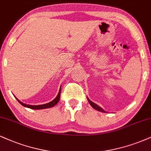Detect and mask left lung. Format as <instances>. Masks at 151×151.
I'll list each match as a JSON object with an SVG mask.
<instances>
[{
	"instance_id": "8db88e82",
	"label": "left lung",
	"mask_w": 151,
	"mask_h": 151,
	"mask_svg": "<svg viewBox=\"0 0 151 151\" xmlns=\"http://www.w3.org/2000/svg\"><path fill=\"white\" fill-rule=\"evenodd\" d=\"M87 100H88V101H89V103H90V104L91 106H92V108H94V109H96V110H97V111H101V112H103V113H106V112L105 111H104V109H102L101 107L100 106H99L97 105V104H94V102H92V101H90V99H89L88 98H87Z\"/></svg>"
}]
</instances>
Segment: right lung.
<instances>
[{
	"label": "right lung",
	"instance_id": "1",
	"mask_svg": "<svg viewBox=\"0 0 151 151\" xmlns=\"http://www.w3.org/2000/svg\"><path fill=\"white\" fill-rule=\"evenodd\" d=\"M60 94H61V87H60V90H59L58 94H57V96H56V98L55 99L52 100V101L49 102V103L45 104H42V105H36V106L29 105V104H26L22 103V102L20 101L17 98H16V99H17V100L19 101V103L21 104L24 107L29 108V109H48V108L52 107V106H55L57 103H58L59 101V99H60Z\"/></svg>",
	"mask_w": 151,
	"mask_h": 151
}]
</instances>
